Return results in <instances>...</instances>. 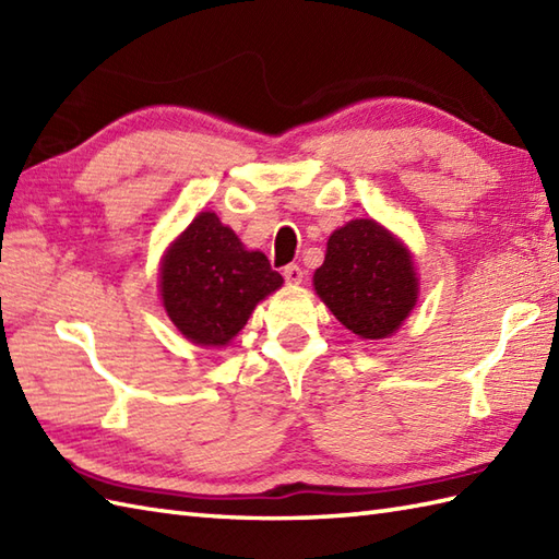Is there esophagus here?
Segmentation results:
<instances>
[{"label": "esophagus", "mask_w": 559, "mask_h": 559, "mask_svg": "<svg viewBox=\"0 0 559 559\" xmlns=\"http://www.w3.org/2000/svg\"><path fill=\"white\" fill-rule=\"evenodd\" d=\"M283 278H286V283H290V286H298V283H302L305 278V271L298 264H288L283 269Z\"/></svg>", "instance_id": "34e87169"}]
</instances>
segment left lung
Listing matches in <instances>:
<instances>
[{
	"instance_id": "obj_1",
	"label": "left lung",
	"mask_w": 559,
	"mask_h": 559,
	"mask_svg": "<svg viewBox=\"0 0 559 559\" xmlns=\"http://www.w3.org/2000/svg\"><path fill=\"white\" fill-rule=\"evenodd\" d=\"M314 290L343 326L379 341L394 334L418 302V276L394 233L358 218L331 233Z\"/></svg>"
}]
</instances>
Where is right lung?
I'll return each instance as SVG.
<instances>
[{
	"label": "right lung",
	"mask_w": 559,
	"mask_h": 559,
	"mask_svg": "<svg viewBox=\"0 0 559 559\" xmlns=\"http://www.w3.org/2000/svg\"><path fill=\"white\" fill-rule=\"evenodd\" d=\"M283 286L261 252H249L216 213L201 211L168 247L160 298L170 322L197 346H228L249 314Z\"/></svg>",
	"instance_id": "right-lung-1"
}]
</instances>
